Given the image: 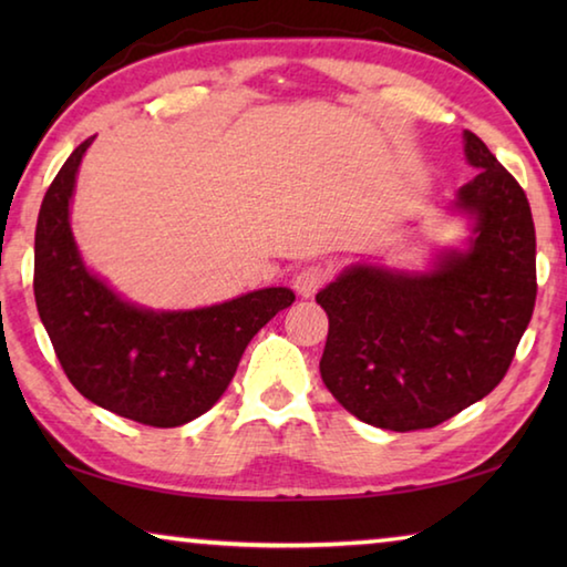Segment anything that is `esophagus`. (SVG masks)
Returning a JSON list of instances; mask_svg holds the SVG:
<instances>
[{
	"instance_id": "esophagus-1",
	"label": "esophagus",
	"mask_w": 567,
	"mask_h": 567,
	"mask_svg": "<svg viewBox=\"0 0 567 567\" xmlns=\"http://www.w3.org/2000/svg\"><path fill=\"white\" fill-rule=\"evenodd\" d=\"M328 275H330V270H328V267H324V265H320V262L302 267V270L297 272L295 280H292L297 295L312 297V295L318 292L320 287L324 285V280H328Z\"/></svg>"
}]
</instances>
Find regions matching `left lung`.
<instances>
[{
  "mask_svg": "<svg viewBox=\"0 0 567 567\" xmlns=\"http://www.w3.org/2000/svg\"><path fill=\"white\" fill-rule=\"evenodd\" d=\"M475 177L455 192L463 247L427 272L358 262L318 292L330 330L320 375L340 405L382 430L435 427L483 400L511 368L535 307V225L523 187L463 132Z\"/></svg>",
  "mask_w": 567,
  "mask_h": 567,
  "instance_id": "obj_1",
  "label": "left lung"
}]
</instances>
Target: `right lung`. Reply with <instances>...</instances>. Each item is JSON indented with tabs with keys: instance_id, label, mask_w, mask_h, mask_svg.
Wrapping results in <instances>:
<instances>
[{
	"instance_id": "add662e5",
	"label": "right lung",
	"mask_w": 567,
	"mask_h": 567,
	"mask_svg": "<svg viewBox=\"0 0 567 567\" xmlns=\"http://www.w3.org/2000/svg\"><path fill=\"white\" fill-rule=\"evenodd\" d=\"M76 147L47 189L34 233V300L64 375L94 405L152 427L207 412L235 378L257 330L295 302L262 287L197 310H152L124 300L84 265L70 225Z\"/></svg>"
}]
</instances>
